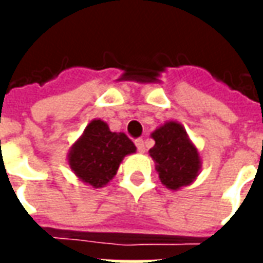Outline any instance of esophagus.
Returning a JSON list of instances; mask_svg holds the SVG:
<instances>
[{
  "label": "esophagus",
  "mask_w": 263,
  "mask_h": 263,
  "mask_svg": "<svg viewBox=\"0 0 263 263\" xmlns=\"http://www.w3.org/2000/svg\"><path fill=\"white\" fill-rule=\"evenodd\" d=\"M135 145H137V148L138 151L141 152V154H143L145 152V142H143V139L142 138H138V139H135Z\"/></svg>",
  "instance_id": "1"
}]
</instances>
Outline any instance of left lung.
Segmentation results:
<instances>
[{"mask_svg": "<svg viewBox=\"0 0 263 263\" xmlns=\"http://www.w3.org/2000/svg\"><path fill=\"white\" fill-rule=\"evenodd\" d=\"M151 137L155 146L149 155L162 184L173 192L192 184L201 169V158L182 124L167 121L158 126Z\"/></svg>", "mask_w": 263, "mask_h": 263, "instance_id": "8db88e82", "label": "left lung"}]
</instances>
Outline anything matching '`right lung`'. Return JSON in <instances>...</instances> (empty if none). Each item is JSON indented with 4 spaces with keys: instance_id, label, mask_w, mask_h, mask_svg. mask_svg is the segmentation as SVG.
Returning a JSON list of instances; mask_svg holds the SVG:
<instances>
[{
    "instance_id": "obj_1",
    "label": "right lung",
    "mask_w": 263,
    "mask_h": 263,
    "mask_svg": "<svg viewBox=\"0 0 263 263\" xmlns=\"http://www.w3.org/2000/svg\"><path fill=\"white\" fill-rule=\"evenodd\" d=\"M137 146L124 132H112L107 122L92 120L69 149L67 162L79 180L94 189L107 186L126 155Z\"/></svg>"
}]
</instances>
